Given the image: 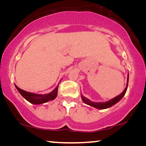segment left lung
<instances>
[{"instance_id":"8db88e82","label":"left lung","mask_w":146,"mask_h":146,"mask_svg":"<svg viewBox=\"0 0 146 146\" xmlns=\"http://www.w3.org/2000/svg\"><path fill=\"white\" fill-rule=\"evenodd\" d=\"M128 81H129V74H127V84H126V87L124 89V90L122 92V93H121L120 94L117 96L113 98L110 100L109 101L106 102H92L88 100L86 98L82 96V94H81V98L82 101L86 104L91 106L94 107L96 108L99 109V110H103V109H106V108H109L113 106L115 104L118 102L123 97V96L125 95V92L127 91V85H128Z\"/></svg>"}]
</instances>
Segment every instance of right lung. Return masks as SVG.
Instances as JSON below:
<instances>
[{
    "label": "right lung",
    "mask_w": 146,
    "mask_h": 146,
    "mask_svg": "<svg viewBox=\"0 0 146 146\" xmlns=\"http://www.w3.org/2000/svg\"><path fill=\"white\" fill-rule=\"evenodd\" d=\"M19 93L23 96V98L27 100L28 102H31L33 104H41L53 100L57 96L58 88V85L55 88L53 91L46 94H34L29 92L25 91L19 88L17 85H15Z\"/></svg>",
    "instance_id": "1"
}]
</instances>
